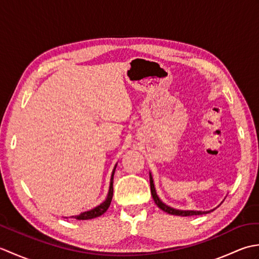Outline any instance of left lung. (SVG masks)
Segmentation results:
<instances>
[{
    "label": "left lung",
    "mask_w": 259,
    "mask_h": 259,
    "mask_svg": "<svg viewBox=\"0 0 259 259\" xmlns=\"http://www.w3.org/2000/svg\"><path fill=\"white\" fill-rule=\"evenodd\" d=\"M149 180H150V189H151V196L153 198V200H155L156 205L163 210L164 212L170 213V214H175V216H183V217H187V216H197V214H205V213H209L213 211L214 209H210V210L208 211H200V210H181V209H176L170 207L166 203L162 202V200L159 198V196L157 195V190H156V187H155V183H153V178H152V175L151 172H149ZM223 202V201H222Z\"/></svg>",
    "instance_id": "obj_1"
}]
</instances>
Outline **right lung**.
I'll return each instance as SVG.
<instances>
[{"label":"right lung","mask_w":259,"mask_h":259,"mask_svg":"<svg viewBox=\"0 0 259 259\" xmlns=\"http://www.w3.org/2000/svg\"><path fill=\"white\" fill-rule=\"evenodd\" d=\"M115 168H117V163H115V166H114V168L112 170L111 178H110L109 190H108V195H107L106 199H104L100 203V205H98L95 208L90 209V210H87V211L81 212L80 214H76V216H71V218L78 219V221H88V219H93V218L100 217L101 214H103L104 212L108 210L110 203H111V200H112V196H113V176H114ZM64 218H68V217H64Z\"/></svg>","instance_id":"1"}]
</instances>
